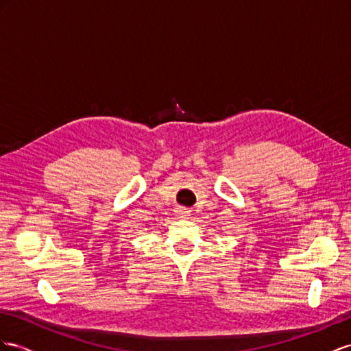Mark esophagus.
I'll use <instances>...</instances> for the list:
<instances>
[{"label": "esophagus", "instance_id": "1", "mask_svg": "<svg viewBox=\"0 0 351 351\" xmlns=\"http://www.w3.org/2000/svg\"><path fill=\"white\" fill-rule=\"evenodd\" d=\"M176 217L185 219V218L190 217V210H188V209H178L176 210Z\"/></svg>", "mask_w": 351, "mask_h": 351}]
</instances>
